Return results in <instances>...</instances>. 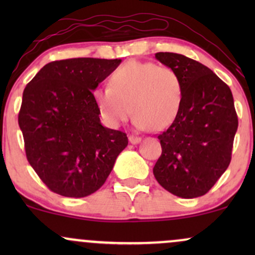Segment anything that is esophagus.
I'll return each instance as SVG.
<instances>
[{"instance_id":"obj_1","label":"esophagus","mask_w":255,"mask_h":255,"mask_svg":"<svg viewBox=\"0 0 255 255\" xmlns=\"http://www.w3.org/2000/svg\"><path fill=\"white\" fill-rule=\"evenodd\" d=\"M128 140H129L130 144L135 145V144H139V142L141 141V137L135 136V135H129V136H128Z\"/></svg>"}]
</instances>
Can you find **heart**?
<instances>
[{
    "label": "heart",
    "mask_w": 255,
    "mask_h": 255,
    "mask_svg": "<svg viewBox=\"0 0 255 255\" xmlns=\"http://www.w3.org/2000/svg\"><path fill=\"white\" fill-rule=\"evenodd\" d=\"M182 93V81L170 67L128 61L114 71L109 86L96 91L95 99L102 118L113 127L134 113L139 128L162 130L176 119Z\"/></svg>",
    "instance_id": "1"
}]
</instances>
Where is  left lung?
<instances>
[{
    "label": "left lung",
    "instance_id": "obj_1",
    "mask_svg": "<svg viewBox=\"0 0 255 255\" xmlns=\"http://www.w3.org/2000/svg\"><path fill=\"white\" fill-rule=\"evenodd\" d=\"M182 81L176 119L158 135L162 154L154 164L158 183L176 197L206 194L230 164L239 120L233 93L211 69L174 52H157Z\"/></svg>",
    "mask_w": 255,
    "mask_h": 255
}]
</instances>
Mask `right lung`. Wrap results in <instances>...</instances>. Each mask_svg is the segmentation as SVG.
<instances>
[{
  "instance_id": "obj_1",
  "label": "right lung",
  "mask_w": 255,
  "mask_h": 255,
  "mask_svg": "<svg viewBox=\"0 0 255 255\" xmlns=\"http://www.w3.org/2000/svg\"><path fill=\"white\" fill-rule=\"evenodd\" d=\"M120 63L52 61L26 85L17 116L26 157L51 192L84 198L98 191L128 145L127 134L102 126L92 92Z\"/></svg>"
}]
</instances>
